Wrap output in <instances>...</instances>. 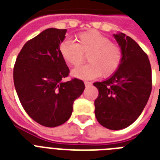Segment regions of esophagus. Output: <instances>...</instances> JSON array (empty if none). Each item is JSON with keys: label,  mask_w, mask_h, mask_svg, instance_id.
Instances as JSON below:
<instances>
[{"label": "esophagus", "mask_w": 160, "mask_h": 160, "mask_svg": "<svg viewBox=\"0 0 160 160\" xmlns=\"http://www.w3.org/2000/svg\"><path fill=\"white\" fill-rule=\"evenodd\" d=\"M91 84H92V83L90 82V81H85V86H89V85H91Z\"/></svg>", "instance_id": "esophagus-1"}]
</instances>
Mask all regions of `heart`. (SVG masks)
Listing matches in <instances>:
<instances>
[{"label":"heart","instance_id":"heart-1","mask_svg":"<svg viewBox=\"0 0 160 160\" xmlns=\"http://www.w3.org/2000/svg\"><path fill=\"white\" fill-rule=\"evenodd\" d=\"M77 43L64 40L59 46L61 57L73 67H78L88 55L90 64L72 71L74 76L90 80L100 75L108 78L117 72L123 61L121 46L111 42L110 39L95 30L78 34Z\"/></svg>","mask_w":160,"mask_h":160}]
</instances>
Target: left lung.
Returning a JSON list of instances; mask_svg holds the SVG:
<instances>
[{
    "label": "left lung",
    "instance_id": "8db88e82",
    "mask_svg": "<svg viewBox=\"0 0 160 160\" xmlns=\"http://www.w3.org/2000/svg\"><path fill=\"white\" fill-rule=\"evenodd\" d=\"M114 36L123 50V61L109 79L94 83L99 90L95 114L102 126L118 130L134 123L146 105L152 71L147 54L131 37L123 33Z\"/></svg>",
    "mask_w": 160,
    "mask_h": 160
}]
</instances>
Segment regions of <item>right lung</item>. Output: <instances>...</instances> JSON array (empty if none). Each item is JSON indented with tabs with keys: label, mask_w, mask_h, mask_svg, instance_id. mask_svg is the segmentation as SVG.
Segmentation results:
<instances>
[{
	"label": "right lung",
	"mask_w": 160,
	"mask_h": 160,
	"mask_svg": "<svg viewBox=\"0 0 160 160\" xmlns=\"http://www.w3.org/2000/svg\"><path fill=\"white\" fill-rule=\"evenodd\" d=\"M66 29L49 28L26 42L14 65V85L29 116L38 124L56 127L70 119L73 104L85 90L81 80L68 77L70 70L59 51Z\"/></svg>",
	"instance_id": "obj_1"
}]
</instances>
